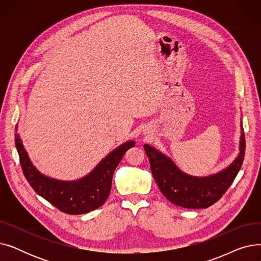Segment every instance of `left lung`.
Returning <instances> with one entry per match:
<instances>
[{
    "instance_id": "8db88e82",
    "label": "left lung",
    "mask_w": 261,
    "mask_h": 261,
    "mask_svg": "<svg viewBox=\"0 0 261 261\" xmlns=\"http://www.w3.org/2000/svg\"><path fill=\"white\" fill-rule=\"evenodd\" d=\"M239 153L229 165L207 176L190 175L182 171L166 154L154 147L144 145L154 180L171 203L184 208H207L220 199L235 180L244 159L245 139L241 122Z\"/></svg>"
}]
</instances>
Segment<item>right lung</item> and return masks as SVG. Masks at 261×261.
Returning a JSON list of instances; mask_svg holds the SVG:
<instances>
[{"label":"right lung","mask_w":261,"mask_h":261,"mask_svg":"<svg viewBox=\"0 0 261 261\" xmlns=\"http://www.w3.org/2000/svg\"><path fill=\"white\" fill-rule=\"evenodd\" d=\"M15 136L26 180L39 196L68 215L88 214L102 206L111 191L112 176L117 165L127 150L135 145L134 141L123 143L106 155L84 177L74 181H62L41 173L30 159L20 135L16 133Z\"/></svg>","instance_id":"right-lung-1"}]
</instances>
